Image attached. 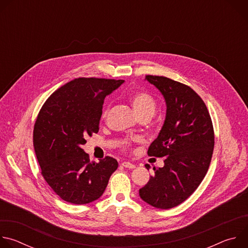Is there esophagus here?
I'll return each mask as SVG.
<instances>
[{"mask_svg": "<svg viewBox=\"0 0 248 248\" xmlns=\"http://www.w3.org/2000/svg\"><path fill=\"white\" fill-rule=\"evenodd\" d=\"M122 166L124 167V168H127V169H134L135 168V165L130 163V162H123Z\"/></svg>", "mask_w": 248, "mask_h": 248, "instance_id": "obj_1", "label": "esophagus"}]
</instances>
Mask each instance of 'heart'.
Returning <instances> with one entry per match:
<instances>
[{"mask_svg": "<svg viewBox=\"0 0 248 248\" xmlns=\"http://www.w3.org/2000/svg\"><path fill=\"white\" fill-rule=\"evenodd\" d=\"M129 102L132 106V108L134 110V112L137 114V116L140 117H152L156 111L157 108V103L155 101V99L153 98L152 95H150L149 93L145 92V91H134L132 93H130L129 97ZM110 109H111V105H107L105 107V109L103 110L102 113V118L106 119L108 117L109 113H110ZM137 140L136 137L132 138V139H124L123 141V147L124 148H128L131 145L132 141Z\"/></svg>", "mask_w": 248, "mask_h": 248, "instance_id": "1", "label": "heart"}]
</instances>
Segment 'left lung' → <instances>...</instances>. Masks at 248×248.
<instances>
[{
    "label": "left lung",
    "mask_w": 248,
    "mask_h": 248,
    "mask_svg": "<svg viewBox=\"0 0 248 248\" xmlns=\"http://www.w3.org/2000/svg\"><path fill=\"white\" fill-rule=\"evenodd\" d=\"M145 79L161 91L167 104L164 125L147 152L165 157V166L153 168L154 174L139 195L153 207L170 209L186 200L203 181L213 155L214 128L204 101L192 88L165 77Z\"/></svg>",
    "instance_id": "left-lung-1"
}]
</instances>
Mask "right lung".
<instances>
[{"instance_id":"add662e5","label":"right lung","mask_w":248,"mask_h":248,"mask_svg":"<svg viewBox=\"0 0 248 248\" xmlns=\"http://www.w3.org/2000/svg\"><path fill=\"white\" fill-rule=\"evenodd\" d=\"M124 80L78 78L57 89L44 103L33 129V144L46 183L62 200L87 204L105 191L116 159L90 162L81 148L99 131L104 99Z\"/></svg>"}]
</instances>
